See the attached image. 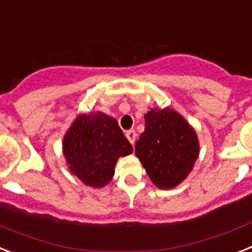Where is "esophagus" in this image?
<instances>
[{
    "mask_svg": "<svg viewBox=\"0 0 252 252\" xmlns=\"http://www.w3.org/2000/svg\"><path fill=\"white\" fill-rule=\"evenodd\" d=\"M126 137L128 138L129 142L133 144V143L135 142V138H137V133H135V130H128L126 133Z\"/></svg>",
    "mask_w": 252,
    "mask_h": 252,
    "instance_id": "34e87169",
    "label": "esophagus"
}]
</instances>
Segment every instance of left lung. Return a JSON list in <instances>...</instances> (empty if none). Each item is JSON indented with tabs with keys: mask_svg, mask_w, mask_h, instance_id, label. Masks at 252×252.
<instances>
[{
	"mask_svg": "<svg viewBox=\"0 0 252 252\" xmlns=\"http://www.w3.org/2000/svg\"><path fill=\"white\" fill-rule=\"evenodd\" d=\"M146 128L135 143V154L153 185L171 189L191 173L198 158L196 130L169 106L153 108L144 115Z\"/></svg>",
	"mask_w": 252,
	"mask_h": 252,
	"instance_id": "obj_1",
	"label": "left lung"
}]
</instances>
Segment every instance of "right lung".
<instances>
[{"label":"right lung","mask_w":252,"mask_h":252,"mask_svg":"<svg viewBox=\"0 0 252 252\" xmlns=\"http://www.w3.org/2000/svg\"><path fill=\"white\" fill-rule=\"evenodd\" d=\"M63 153L69 171L84 185L101 188L112 181L121 157L133 147L118 122L101 112L78 115L63 139Z\"/></svg>","instance_id":"1"}]
</instances>
